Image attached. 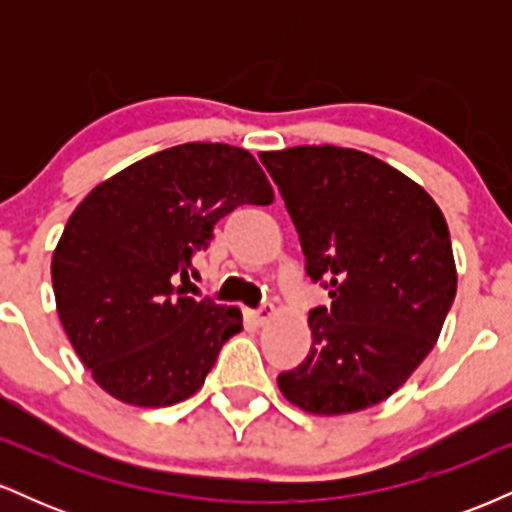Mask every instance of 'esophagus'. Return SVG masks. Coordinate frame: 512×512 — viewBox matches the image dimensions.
<instances>
[{
	"label": "esophagus",
	"mask_w": 512,
	"mask_h": 512,
	"mask_svg": "<svg viewBox=\"0 0 512 512\" xmlns=\"http://www.w3.org/2000/svg\"><path fill=\"white\" fill-rule=\"evenodd\" d=\"M274 305H264V308H257V310H250V317L257 322V325H264V322H269L274 317Z\"/></svg>",
	"instance_id": "esophagus-1"
}]
</instances>
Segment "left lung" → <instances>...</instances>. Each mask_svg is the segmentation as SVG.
I'll return each instance as SVG.
<instances>
[{
  "mask_svg": "<svg viewBox=\"0 0 512 512\" xmlns=\"http://www.w3.org/2000/svg\"><path fill=\"white\" fill-rule=\"evenodd\" d=\"M305 269L330 308L310 310V354L276 378L317 416L351 414L397 392L438 342L457 293L448 221L419 182L342 146L262 151Z\"/></svg>",
  "mask_w": 512,
  "mask_h": 512,
  "instance_id": "1",
  "label": "left lung"
}]
</instances>
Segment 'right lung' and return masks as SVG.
I'll use <instances>...</instances> for the list:
<instances>
[{"mask_svg": "<svg viewBox=\"0 0 512 512\" xmlns=\"http://www.w3.org/2000/svg\"><path fill=\"white\" fill-rule=\"evenodd\" d=\"M274 202L250 151L192 142L163 149L84 197L52 252L57 315L108 395L134 407L192 397L221 346L243 330L236 305L182 296L214 223Z\"/></svg>", "mask_w": 512, "mask_h": 512, "instance_id": "right-lung-1", "label": "right lung"}]
</instances>
